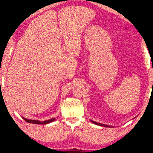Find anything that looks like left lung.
<instances>
[{
	"label": "left lung",
	"instance_id": "8db88e82",
	"mask_svg": "<svg viewBox=\"0 0 153 153\" xmlns=\"http://www.w3.org/2000/svg\"><path fill=\"white\" fill-rule=\"evenodd\" d=\"M91 122H92L94 124L97 125H99V126H102V127H114V126H111V125H104V124H102V123H97V122H95V121H93L91 120Z\"/></svg>",
	"mask_w": 153,
	"mask_h": 153
}]
</instances>
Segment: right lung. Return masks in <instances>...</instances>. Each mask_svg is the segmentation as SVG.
<instances>
[{
    "instance_id": "right-lung-1",
    "label": "right lung",
    "mask_w": 153,
    "mask_h": 153,
    "mask_svg": "<svg viewBox=\"0 0 153 153\" xmlns=\"http://www.w3.org/2000/svg\"><path fill=\"white\" fill-rule=\"evenodd\" d=\"M22 118L25 121H26V122H28L29 123H33V124H37V125H47V124H49L50 123L53 122V121L56 120L55 118H53L49 119V120H47L45 121H39V120H30V119H27L26 118H24V117H22Z\"/></svg>"
}]
</instances>
